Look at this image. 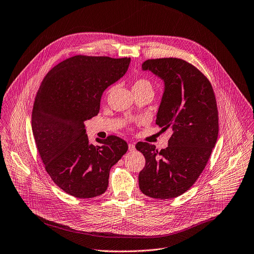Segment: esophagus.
<instances>
[{
  "label": "esophagus",
  "mask_w": 254,
  "mask_h": 254,
  "mask_svg": "<svg viewBox=\"0 0 254 254\" xmlns=\"http://www.w3.org/2000/svg\"><path fill=\"white\" fill-rule=\"evenodd\" d=\"M128 151L129 152H134L135 151V144H134V142H129L128 143Z\"/></svg>",
  "instance_id": "esophagus-1"
}]
</instances>
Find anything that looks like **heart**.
Masks as SVG:
<instances>
[{
	"instance_id": "b5f03b06",
	"label": "heart",
	"mask_w": 254,
	"mask_h": 254,
	"mask_svg": "<svg viewBox=\"0 0 254 254\" xmlns=\"http://www.w3.org/2000/svg\"><path fill=\"white\" fill-rule=\"evenodd\" d=\"M138 87H152V86L147 79L141 78V79H137L133 84V88H138Z\"/></svg>"
}]
</instances>
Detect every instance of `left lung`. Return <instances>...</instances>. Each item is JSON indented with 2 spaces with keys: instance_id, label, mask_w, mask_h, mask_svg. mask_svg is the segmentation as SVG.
<instances>
[{
  "instance_id": "obj_1",
  "label": "left lung",
  "mask_w": 254,
  "mask_h": 254,
  "mask_svg": "<svg viewBox=\"0 0 254 254\" xmlns=\"http://www.w3.org/2000/svg\"><path fill=\"white\" fill-rule=\"evenodd\" d=\"M141 68L164 81L156 124L173 133L160 152L151 143H136L146 158L138 185L149 197L172 199L193 186L215 147L219 127L215 94L202 72L185 60L149 59Z\"/></svg>"
}]
</instances>
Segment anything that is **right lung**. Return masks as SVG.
<instances>
[{"label":"right lung","mask_w":254,"mask_h":254,"mask_svg":"<svg viewBox=\"0 0 254 254\" xmlns=\"http://www.w3.org/2000/svg\"><path fill=\"white\" fill-rule=\"evenodd\" d=\"M130 58L77 55L53 67L43 79L32 112V131L53 182L76 198H93L108 186L110 171L127 151L110 135L89 143L84 122L99 113L103 91L127 71Z\"/></svg>","instance_id":"1"}]
</instances>
